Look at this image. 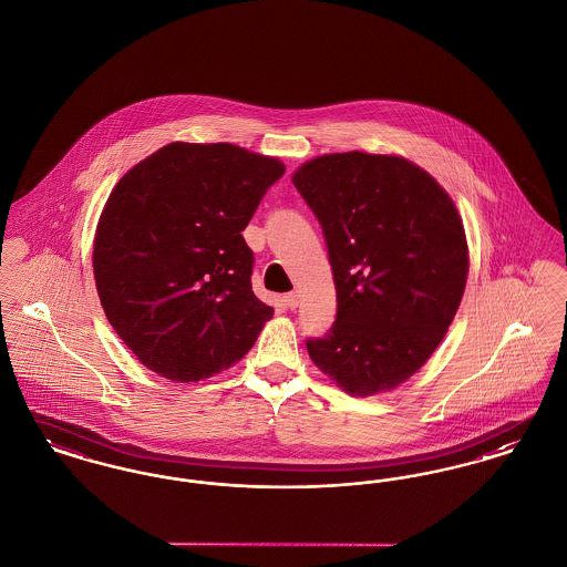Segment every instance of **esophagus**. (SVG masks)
<instances>
[{
	"label": "esophagus",
	"instance_id": "34e87169",
	"mask_svg": "<svg viewBox=\"0 0 567 567\" xmlns=\"http://www.w3.org/2000/svg\"><path fill=\"white\" fill-rule=\"evenodd\" d=\"M285 303H287V308L296 310L297 306H299V296H297L296 291H293V293H287V296H285Z\"/></svg>",
	"mask_w": 567,
	"mask_h": 567
}]
</instances>
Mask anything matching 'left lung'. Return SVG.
I'll return each mask as SVG.
<instances>
[{
  "label": "left lung",
  "instance_id": "obj_1",
  "mask_svg": "<svg viewBox=\"0 0 567 567\" xmlns=\"http://www.w3.org/2000/svg\"><path fill=\"white\" fill-rule=\"evenodd\" d=\"M293 185L323 227L338 315L306 340L315 365L351 395L395 389L423 368L457 315L467 243L449 193L395 155L333 153Z\"/></svg>",
  "mask_w": 567,
  "mask_h": 567
}]
</instances>
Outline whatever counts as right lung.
I'll use <instances>...</instances> for the list:
<instances>
[{
    "mask_svg": "<svg viewBox=\"0 0 567 567\" xmlns=\"http://www.w3.org/2000/svg\"><path fill=\"white\" fill-rule=\"evenodd\" d=\"M285 165L240 146L172 142L110 193L93 274L118 338L148 370L213 377L252 349L274 310L252 293L244 227Z\"/></svg>",
    "mask_w": 567,
    "mask_h": 567,
    "instance_id": "obj_1",
    "label": "right lung"
}]
</instances>
